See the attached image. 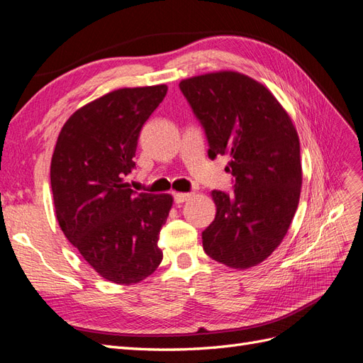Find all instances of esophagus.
I'll return each instance as SVG.
<instances>
[{
    "label": "esophagus",
    "instance_id": "1",
    "mask_svg": "<svg viewBox=\"0 0 363 363\" xmlns=\"http://www.w3.org/2000/svg\"><path fill=\"white\" fill-rule=\"evenodd\" d=\"M189 196H191V194H174V203L182 204L186 200H189Z\"/></svg>",
    "mask_w": 363,
    "mask_h": 363
}]
</instances>
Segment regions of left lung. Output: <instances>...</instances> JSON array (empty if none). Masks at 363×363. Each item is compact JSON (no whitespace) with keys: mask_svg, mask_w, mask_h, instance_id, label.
<instances>
[{"mask_svg":"<svg viewBox=\"0 0 363 363\" xmlns=\"http://www.w3.org/2000/svg\"><path fill=\"white\" fill-rule=\"evenodd\" d=\"M207 155H228L233 192L212 191L216 215L201 233L207 256L230 268L265 260L286 235L300 200V140L265 86L225 71L183 80Z\"/></svg>","mask_w":363,"mask_h":363,"instance_id":"1","label":"left lung"}]
</instances>
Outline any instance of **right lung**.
<instances>
[{"label": "right lung", "mask_w": 363, "mask_h": 363, "mask_svg": "<svg viewBox=\"0 0 363 363\" xmlns=\"http://www.w3.org/2000/svg\"><path fill=\"white\" fill-rule=\"evenodd\" d=\"M168 87L118 89L65 123L51 159V189L62 232L106 280L138 283L156 271L157 240L171 195L130 189L142 127Z\"/></svg>", "instance_id": "obj_1"}]
</instances>
